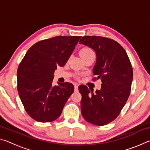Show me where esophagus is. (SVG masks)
<instances>
[{"mask_svg": "<svg viewBox=\"0 0 150 150\" xmlns=\"http://www.w3.org/2000/svg\"><path fill=\"white\" fill-rule=\"evenodd\" d=\"M74 87H75V91H78V85L77 84H75Z\"/></svg>", "mask_w": 150, "mask_h": 150, "instance_id": "obj_1", "label": "esophagus"}]
</instances>
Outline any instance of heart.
<instances>
[{"instance_id":"1","label":"heart","mask_w":150,"mask_h":150,"mask_svg":"<svg viewBox=\"0 0 150 150\" xmlns=\"http://www.w3.org/2000/svg\"><path fill=\"white\" fill-rule=\"evenodd\" d=\"M91 54H94V52L91 49L90 47L83 48V49L81 50V52H80V54L81 55V57L87 56V55Z\"/></svg>"}]
</instances>
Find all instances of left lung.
<instances>
[{
	"label": "left lung",
	"instance_id": "8db88e82",
	"mask_svg": "<svg viewBox=\"0 0 150 150\" xmlns=\"http://www.w3.org/2000/svg\"><path fill=\"white\" fill-rule=\"evenodd\" d=\"M79 44L89 47L96 55L93 73L102 81L100 90L80 85L81 109L86 121L106 125L119 115L130 96L133 70L125 50L115 40L100 36H83Z\"/></svg>",
	"mask_w": 150,
	"mask_h": 150
}]
</instances>
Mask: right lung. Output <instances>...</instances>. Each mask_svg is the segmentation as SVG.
Masks as SVG:
<instances>
[{"mask_svg": "<svg viewBox=\"0 0 150 150\" xmlns=\"http://www.w3.org/2000/svg\"><path fill=\"white\" fill-rule=\"evenodd\" d=\"M81 36H56L35 43L28 50L17 71L18 92L27 113L40 122L59 117L74 86L65 82L54 86V72L63 67Z\"/></svg>", "mask_w": 150, "mask_h": 150, "instance_id": "add662e5", "label": "right lung"}]
</instances>
